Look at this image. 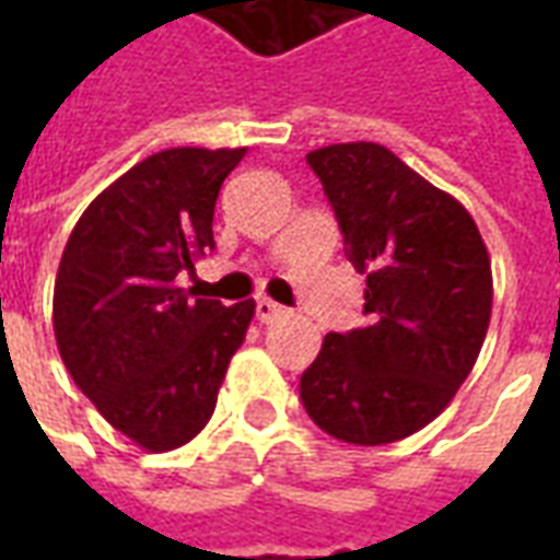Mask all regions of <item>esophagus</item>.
<instances>
[{"mask_svg": "<svg viewBox=\"0 0 560 560\" xmlns=\"http://www.w3.org/2000/svg\"><path fill=\"white\" fill-rule=\"evenodd\" d=\"M255 315L260 324H269V320H276L279 315H284V305L272 303V300H267V296H260L255 305Z\"/></svg>", "mask_w": 560, "mask_h": 560, "instance_id": "esophagus-1", "label": "esophagus"}]
</instances>
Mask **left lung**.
<instances>
[{
  "mask_svg": "<svg viewBox=\"0 0 560 560\" xmlns=\"http://www.w3.org/2000/svg\"><path fill=\"white\" fill-rule=\"evenodd\" d=\"M305 161L365 272L369 324L329 332L300 399L345 444H393L444 411L477 363L492 317L489 252L468 209L381 143H332Z\"/></svg>",
  "mask_w": 560,
  "mask_h": 560,
  "instance_id": "8db88e82",
  "label": "left lung"
}]
</instances>
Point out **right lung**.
Returning <instances> with one entry per match:
<instances>
[{
	"instance_id": "right-lung-1",
	"label": "right lung",
	"mask_w": 560,
	"mask_h": 560,
	"mask_svg": "<svg viewBox=\"0 0 560 560\" xmlns=\"http://www.w3.org/2000/svg\"><path fill=\"white\" fill-rule=\"evenodd\" d=\"M243 155L245 147L149 155L92 200L59 260V357L104 420L149 453L207 425L255 317V300L221 305L176 284L215 245L219 188Z\"/></svg>"
}]
</instances>
